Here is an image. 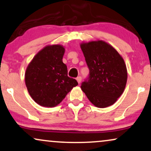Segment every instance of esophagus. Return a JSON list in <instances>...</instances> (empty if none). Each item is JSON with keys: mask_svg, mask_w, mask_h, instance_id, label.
Segmentation results:
<instances>
[{"mask_svg": "<svg viewBox=\"0 0 151 151\" xmlns=\"http://www.w3.org/2000/svg\"><path fill=\"white\" fill-rule=\"evenodd\" d=\"M76 80H77L78 84H80V83H81L82 81V78L80 77V76H78V77H77V78H76Z\"/></svg>", "mask_w": 151, "mask_h": 151, "instance_id": "1", "label": "esophagus"}]
</instances>
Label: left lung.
Segmentation results:
<instances>
[{"mask_svg": "<svg viewBox=\"0 0 151 151\" xmlns=\"http://www.w3.org/2000/svg\"><path fill=\"white\" fill-rule=\"evenodd\" d=\"M89 69L81 89L99 108L113 105L126 87L128 73L124 60L111 45L102 40L80 44Z\"/></svg>", "mask_w": 151, "mask_h": 151, "instance_id": "1", "label": "left lung"}]
</instances>
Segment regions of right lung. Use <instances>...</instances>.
Listing matches in <instances>:
<instances>
[{"instance_id": "obj_1", "label": "right lung", "mask_w": 151, "mask_h": 151, "mask_svg": "<svg viewBox=\"0 0 151 151\" xmlns=\"http://www.w3.org/2000/svg\"><path fill=\"white\" fill-rule=\"evenodd\" d=\"M64 52L61 45L47 46L34 57L26 68L27 89L41 106H56L78 85L76 80L67 75V66L62 62Z\"/></svg>"}]
</instances>
